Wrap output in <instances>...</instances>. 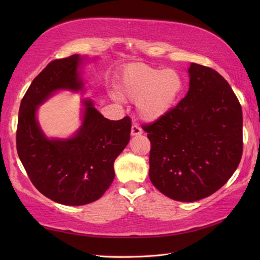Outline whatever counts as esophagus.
Returning <instances> with one entry per match:
<instances>
[{
	"mask_svg": "<svg viewBox=\"0 0 260 260\" xmlns=\"http://www.w3.org/2000/svg\"><path fill=\"white\" fill-rule=\"evenodd\" d=\"M143 133V131L140 126L137 125H133L132 126V131H131V135L132 136H137V135H141Z\"/></svg>",
	"mask_w": 260,
	"mask_h": 260,
	"instance_id": "obj_1",
	"label": "esophagus"
}]
</instances>
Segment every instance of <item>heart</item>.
<instances>
[{
	"mask_svg": "<svg viewBox=\"0 0 260 260\" xmlns=\"http://www.w3.org/2000/svg\"><path fill=\"white\" fill-rule=\"evenodd\" d=\"M184 90L183 77L174 68L159 69L145 63H133L123 70L116 84L117 95L136 102L137 113L147 121L169 114Z\"/></svg>",
	"mask_w": 260,
	"mask_h": 260,
	"instance_id": "heart-1",
	"label": "heart"
}]
</instances>
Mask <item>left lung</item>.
Instances as JSON below:
<instances>
[{"label":"left lung","mask_w":260,"mask_h":260,"mask_svg":"<svg viewBox=\"0 0 260 260\" xmlns=\"http://www.w3.org/2000/svg\"><path fill=\"white\" fill-rule=\"evenodd\" d=\"M187 73L185 97L169 114L143 126L151 142V182L182 202L218 191L242 155V110L227 80L193 62Z\"/></svg>","instance_id":"left-lung-1"}]
</instances>
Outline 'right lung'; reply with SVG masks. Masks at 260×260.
<instances>
[{
  "instance_id": "1",
  "label": "right lung",
  "mask_w": 260,
  "mask_h": 260,
  "mask_svg": "<svg viewBox=\"0 0 260 260\" xmlns=\"http://www.w3.org/2000/svg\"><path fill=\"white\" fill-rule=\"evenodd\" d=\"M73 54L53 60L26 90L19 109L16 150L37 189L52 201L84 206L98 200L115 178L114 162L128 144L129 117L109 120L91 99H84L82 123L69 139H48L37 120V110L58 90L84 91L80 66Z\"/></svg>"
}]
</instances>
